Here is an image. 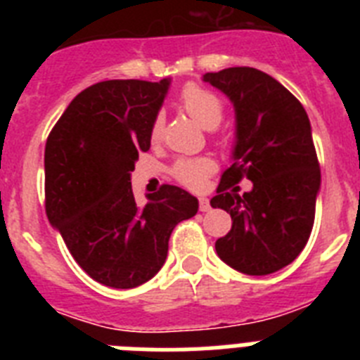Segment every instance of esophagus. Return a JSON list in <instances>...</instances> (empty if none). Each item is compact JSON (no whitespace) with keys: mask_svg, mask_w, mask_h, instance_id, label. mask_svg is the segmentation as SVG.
Returning a JSON list of instances; mask_svg holds the SVG:
<instances>
[{"mask_svg":"<svg viewBox=\"0 0 360 360\" xmlns=\"http://www.w3.org/2000/svg\"><path fill=\"white\" fill-rule=\"evenodd\" d=\"M200 211L202 212L211 211V203H209L207 198H200Z\"/></svg>","mask_w":360,"mask_h":360,"instance_id":"1","label":"esophagus"}]
</instances>
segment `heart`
<instances>
[{
	"mask_svg": "<svg viewBox=\"0 0 360 360\" xmlns=\"http://www.w3.org/2000/svg\"><path fill=\"white\" fill-rule=\"evenodd\" d=\"M180 103H182L184 110L203 128H216L224 119V104L218 95L205 90L202 86H186L180 95ZM162 131H164V119L158 115L151 124V141H160ZM214 169L216 164L211 158H182L174 164L173 176L191 189H200Z\"/></svg>",
	"mask_w": 360,
	"mask_h": 360,
	"instance_id": "heart-1",
	"label": "heart"
}]
</instances>
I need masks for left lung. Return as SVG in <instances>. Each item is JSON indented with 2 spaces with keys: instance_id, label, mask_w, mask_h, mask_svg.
Here are the masks:
<instances>
[{
  "instance_id": "left-lung-1",
  "label": "left lung",
  "mask_w": 360,
  "mask_h": 360,
  "mask_svg": "<svg viewBox=\"0 0 360 360\" xmlns=\"http://www.w3.org/2000/svg\"><path fill=\"white\" fill-rule=\"evenodd\" d=\"M234 106L232 164L211 200L231 214L227 236L216 241L219 259L247 276L290 265L304 249L316 216L321 171L307 111L290 91L249 66L205 73ZM241 177L253 189L239 195Z\"/></svg>"
}]
</instances>
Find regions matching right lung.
<instances>
[{
	"label": "right lung",
	"instance_id": "right-lung-1",
	"mask_svg": "<svg viewBox=\"0 0 360 360\" xmlns=\"http://www.w3.org/2000/svg\"><path fill=\"white\" fill-rule=\"evenodd\" d=\"M171 79L103 81L73 98L44 148L46 216L86 274L111 288H135L157 274L176 224L198 200L162 186L139 205L131 171L151 146V124Z\"/></svg>",
	"mask_w": 360,
	"mask_h": 360
}]
</instances>
